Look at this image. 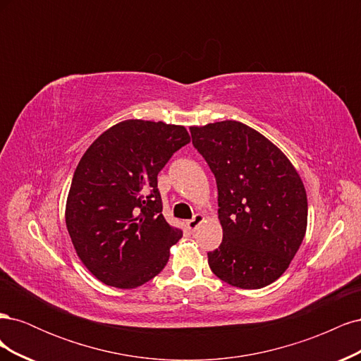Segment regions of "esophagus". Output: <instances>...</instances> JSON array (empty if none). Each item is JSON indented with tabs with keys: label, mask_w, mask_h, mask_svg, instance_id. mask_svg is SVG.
I'll return each mask as SVG.
<instances>
[{
	"label": "esophagus",
	"mask_w": 361,
	"mask_h": 361,
	"mask_svg": "<svg viewBox=\"0 0 361 361\" xmlns=\"http://www.w3.org/2000/svg\"><path fill=\"white\" fill-rule=\"evenodd\" d=\"M204 220V216L200 215V214H195L191 220H188L187 223H185V226H187V228L190 232H195L197 231V227L202 224V221Z\"/></svg>",
	"instance_id": "34e87169"
}]
</instances>
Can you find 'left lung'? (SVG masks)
<instances>
[{
    "label": "left lung",
    "mask_w": 361,
    "mask_h": 361,
    "mask_svg": "<svg viewBox=\"0 0 361 361\" xmlns=\"http://www.w3.org/2000/svg\"><path fill=\"white\" fill-rule=\"evenodd\" d=\"M214 173L223 243L207 253L214 274L241 289L276 281L307 227V195L283 152L236 120L190 128Z\"/></svg>",
    "instance_id": "1"
}]
</instances>
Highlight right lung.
<instances>
[{
    "mask_svg": "<svg viewBox=\"0 0 361 361\" xmlns=\"http://www.w3.org/2000/svg\"><path fill=\"white\" fill-rule=\"evenodd\" d=\"M188 143L183 126L135 118L105 130L82 155L66 226L76 255L105 285L134 289L167 265L182 231L161 214L158 173Z\"/></svg>",
    "mask_w": 361,
    "mask_h": 361,
    "instance_id": "1",
    "label": "right lung"
}]
</instances>
